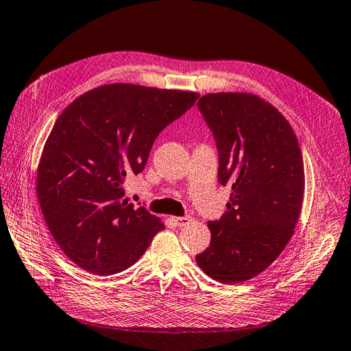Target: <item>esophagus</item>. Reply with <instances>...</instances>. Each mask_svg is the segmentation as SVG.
<instances>
[{
	"label": "esophagus",
	"mask_w": 351,
	"mask_h": 351,
	"mask_svg": "<svg viewBox=\"0 0 351 351\" xmlns=\"http://www.w3.org/2000/svg\"><path fill=\"white\" fill-rule=\"evenodd\" d=\"M172 221L176 223L178 227H185V226H188V223H190L193 219H191V217H175V218H172Z\"/></svg>",
	"instance_id": "obj_1"
}]
</instances>
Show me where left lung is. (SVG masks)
<instances>
[{
	"mask_svg": "<svg viewBox=\"0 0 351 351\" xmlns=\"http://www.w3.org/2000/svg\"><path fill=\"white\" fill-rule=\"evenodd\" d=\"M217 141L218 181L231 186L227 212L208 222L210 246L195 256L226 285L261 274L283 252L298 223L304 161L283 114L252 93H208L197 102Z\"/></svg>",
	"mask_w": 351,
	"mask_h": 351,
	"instance_id": "8db88e82",
	"label": "left lung"
}]
</instances>
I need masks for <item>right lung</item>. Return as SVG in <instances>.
<instances>
[{"instance_id":"add662e5","label":"right lung","mask_w":351,"mask_h":351,"mask_svg":"<svg viewBox=\"0 0 351 351\" xmlns=\"http://www.w3.org/2000/svg\"><path fill=\"white\" fill-rule=\"evenodd\" d=\"M185 90L112 83L88 90L59 115L37 170L43 217L64 254L88 273L133 265L163 222L125 202L158 133L195 104Z\"/></svg>"}]
</instances>
